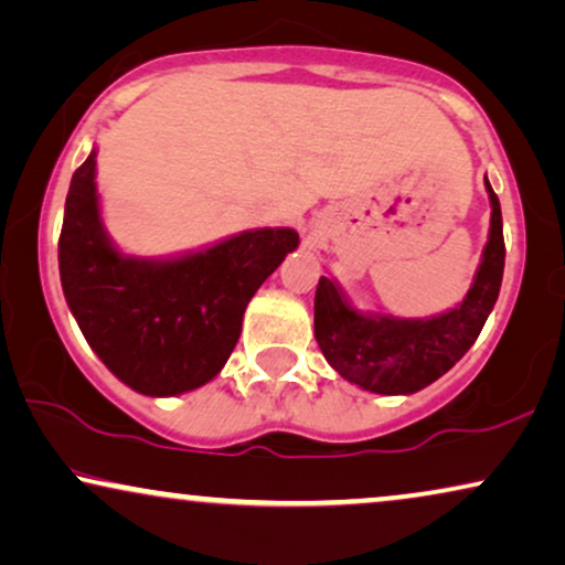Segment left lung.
<instances>
[{
    "label": "left lung",
    "mask_w": 565,
    "mask_h": 565,
    "mask_svg": "<svg viewBox=\"0 0 565 565\" xmlns=\"http://www.w3.org/2000/svg\"><path fill=\"white\" fill-rule=\"evenodd\" d=\"M491 199V232L476 281L455 310L426 320L353 310L338 284L320 276L315 291V338L328 364L361 390L411 395L431 385L460 361L483 330L503 278V224L499 195Z\"/></svg>",
    "instance_id": "8db88e82"
}]
</instances>
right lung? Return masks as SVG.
I'll list each match as a JSON object with an SVG mask.
<instances>
[{
    "label": "right lung",
    "mask_w": 565,
    "mask_h": 565,
    "mask_svg": "<svg viewBox=\"0 0 565 565\" xmlns=\"http://www.w3.org/2000/svg\"><path fill=\"white\" fill-rule=\"evenodd\" d=\"M93 149L66 193L58 274L82 335L141 395L206 385L227 364L260 284L299 245L289 227L247 230L180 258H134L100 220Z\"/></svg>",
    "instance_id": "1"
}]
</instances>
